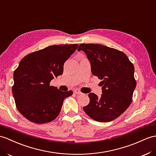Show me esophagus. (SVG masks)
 I'll return each instance as SVG.
<instances>
[{
	"mask_svg": "<svg viewBox=\"0 0 156 156\" xmlns=\"http://www.w3.org/2000/svg\"><path fill=\"white\" fill-rule=\"evenodd\" d=\"M74 93L76 94H82V91H81L80 90H78V89H75V90H74Z\"/></svg>",
	"mask_w": 156,
	"mask_h": 156,
	"instance_id": "obj_1",
	"label": "esophagus"
}]
</instances>
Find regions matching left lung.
Here are the masks:
<instances>
[{"mask_svg": "<svg viewBox=\"0 0 156 156\" xmlns=\"http://www.w3.org/2000/svg\"><path fill=\"white\" fill-rule=\"evenodd\" d=\"M91 63L93 75L102 80L103 94L98 98L94 93L88 94L89 104L83 109L96 121H113L122 114L133 101L136 82L134 76V67L122 51L99 44L79 45Z\"/></svg>", "mask_w": 156, "mask_h": 156, "instance_id": "left-lung-1", "label": "left lung"}]
</instances>
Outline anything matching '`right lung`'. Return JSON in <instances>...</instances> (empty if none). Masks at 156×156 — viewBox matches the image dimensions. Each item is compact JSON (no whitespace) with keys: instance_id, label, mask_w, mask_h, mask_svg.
Masks as SVG:
<instances>
[{"instance_id":"obj_1","label":"right lung","mask_w":156,"mask_h":156,"mask_svg":"<svg viewBox=\"0 0 156 156\" xmlns=\"http://www.w3.org/2000/svg\"><path fill=\"white\" fill-rule=\"evenodd\" d=\"M78 45H55L27 55L14 72L12 94L19 112L30 121L43 124L53 121L64 99L73 91H61L50 86L62 74L63 66Z\"/></svg>"}]
</instances>
